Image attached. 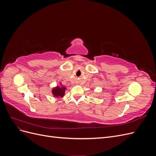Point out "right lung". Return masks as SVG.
Here are the masks:
<instances>
[{"label": "right lung", "instance_id": "obj_1", "mask_svg": "<svg viewBox=\"0 0 156 156\" xmlns=\"http://www.w3.org/2000/svg\"><path fill=\"white\" fill-rule=\"evenodd\" d=\"M66 90V87L63 86L62 83L60 82L59 84H57L56 87L52 88L51 92H52V94H53V97L55 98H58V97L63 98L65 96Z\"/></svg>", "mask_w": 156, "mask_h": 156}]
</instances>
